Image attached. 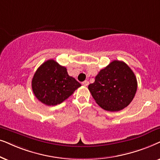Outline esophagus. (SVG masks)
Instances as JSON below:
<instances>
[{
	"label": "esophagus",
	"mask_w": 160,
	"mask_h": 160,
	"mask_svg": "<svg viewBox=\"0 0 160 160\" xmlns=\"http://www.w3.org/2000/svg\"><path fill=\"white\" fill-rule=\"evenodd\" d=\"M82 84L84 86H88V84H89V82L88 81V80H85V81H83L82 82Z\"/></svg>",
	"instance_id": "1"
}]
</instances>
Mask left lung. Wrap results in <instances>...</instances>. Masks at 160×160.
<instances>
[{
    "label": "left lung",
    "mask_w": 160,
    "mask_h": 160,
    "mask_svg": "<svg viewBox=\"0 0 160 160\" xmlns=\"http://www.w3.org/2000/svg\"><path fill=\"white\" fill-rule=\"evenodd\" d=\"M136 77L123 61H113L96 76L88 86L93 99L102 109L116 112L123 110L132 101L137 91Z\"/></svg>",
    "instance_id": "left-lung-1"
}]
</instances>
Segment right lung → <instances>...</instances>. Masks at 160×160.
I'll return each instance as SVG.
<instances>
[{"instance_id": "obj_1", "label": "right lung", "mask_w": 160, "mask_h": 160, "mask_svg": "<svg viewBox=\"0 0 160 160\" xmlns=\"http://www.w3.org/2000/svg\"><path fill=\"white\" fill-rule=\"evenodd\" d=\"M81 84L68 74L67 68L50 59L42 63L32 79V90L40 102L48 106L61 104Z\"/></svg>"}]
</instances>
